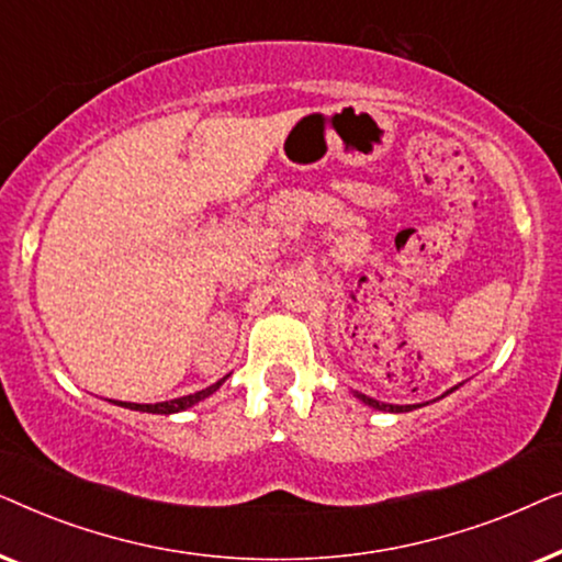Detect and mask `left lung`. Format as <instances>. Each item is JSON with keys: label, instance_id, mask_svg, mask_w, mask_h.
<instances>
[{"label": "left lung", "instance_id": "obj_1", "mask_svg": "<svg viewBox=\"0 0 562 562\" xmlns=\"http://www.w3.org/2000/svg\"><path fill=\"white\" fill-rule=\"evenodd\" d=\"M463 386V383H458V386H452L450 391H445L442 396H448V394H452V391L456 389H460ZM352 396L356 398H360V402L363 404H368V406H373V409H379V412H391V414H402V412H412V409H417V406H422V404H386V402H379V398H371V396H366V394H360V391H352Z\"/></svg>", "mask_w": 562, "mask_h": 562}]
</instances>
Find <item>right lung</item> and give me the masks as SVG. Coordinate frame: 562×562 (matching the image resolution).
Masks as SVG:
<instances>
[{
    "label": "right lung",
    "instance_id": "add662e5",
    "mask_svg": "<svg viewBox=\"0 0 562 562\" xmlns=\"http://www.w3.org/2000/svg\"><path fill=\"white\" fill-rule=\"evenodd\" d=\"M225 381H227V375H225V379H220L217 383H212V386H206V389H202V391H196V394L171 398V402H158V404H135V402H112V398H110V402H112V404H117V406H125V409H133V412H148V414H176V412H183V409H189V406L199 404V402H202V398H206V396H212L214 391H217Z\"/></svg>",
    "mask_w": 562,
    "mask_h": 562
}]
</instances>
